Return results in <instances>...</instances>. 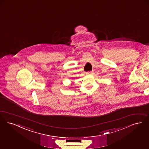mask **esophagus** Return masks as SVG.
Instances as JSON below:
<instances>
[{
	"instance_id": "1",
	"label": "esophagus",
	"mask_w": 149,
	"mask_h": 149,
	"mask_svg": "<svg viewBox=\"0 0 149 149\" xmlns=\"http://www.w3.org/2000/svg\"><path fill=\"white\" fill-rule=\"evenodd\" d=\"M93 73V71H89V72H86V75H90V74H91Z\"/></svg>"
}]
</instances>
